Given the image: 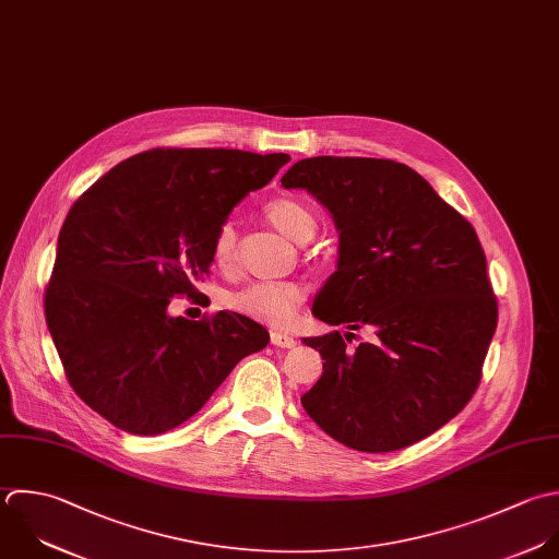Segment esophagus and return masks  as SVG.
<instances>
[{
    "label": "esophagus",
    "mask_w": 559,
    "mask_h": 559,
    "mask_svg": "<svg viewBox=\"0 0 559 559\" xmlns=\"http://www.w3.org/2000/svg\"><path fill=\"white\" fill-rule=\"evenodd\" d=\"M270 342H272L274 346H278V348H294V346H296V340H294L292 335L278 333V331L270 333Z\"/></svg>",
    "instance_id": "obj_1"
}]
</instances>
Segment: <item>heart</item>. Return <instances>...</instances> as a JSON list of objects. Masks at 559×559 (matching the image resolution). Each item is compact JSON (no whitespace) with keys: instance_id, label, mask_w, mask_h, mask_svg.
I'll list each match as a JSON object with an SVG mask.
<instances>
[{"instance_id":"obj_1","label":"heart","mask_w":559,"mask_h":559,"mask_svg":"<svg viewBox=\"0 0 559 559\" xmlns=\"http://www.w3.org/2000/svg\"><path fill=\"white\" fill-rule=\"evenodd\" d=\"M263 215L267 222L281 230L285 237L294 241H309L316 230L318 222L311 209L292 195H278L263 204ZM237 237L230 222L217 226L213 241H211V259L217 267H228L235 259ZM305 289L298 283L289 281H257L248 283L230 294L224 296L226 309L239 313L243 318L270 324V326H285L296 307L302 302Z\"/></svg>"}]
</instances>
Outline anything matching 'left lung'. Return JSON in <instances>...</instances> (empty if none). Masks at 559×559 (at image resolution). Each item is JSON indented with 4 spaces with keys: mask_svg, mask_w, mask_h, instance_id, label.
<instances>
[{
    "mask_svg": "<svg viewBox=\"0 0 559 559\" xmlns=\"http://www.w3.org/2000/svg\"><path fill=\"white\" fill-rule=\"evenodd\" d=\"M281 182L313 193L340 228L337 270L313 316L348 333L305 337L324 359L305 412L364 453L436 433L477 392L499 320L473 224L390 158H302Z\"/></svg>",
    "mask_w": 559,
    "mask_h": 559,
    "instance_id": "left-lung-1",
    "label": "left lung"
}]
</instances>
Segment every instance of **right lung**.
<instances>
[{
	"instance_id": "right-lung-1",
	"label": "right lung",
	"mask_w": 559,
	"mask_h": 559,
	"mask_svg": "<svg viewBox=\"0 0 559 559\" xmlns=\"http://www.w3.org/2000/svg\"><path fill=\"white\" fill-rule=\"evenodd\" d=\"M287 160L283 152L154 147L71 204L45 322L71 390L117 429L156 436L182 425L246 355L267 346L250 318H169L167 305L200 296L217 226Z\"/></svg>"
}]
</instances>
